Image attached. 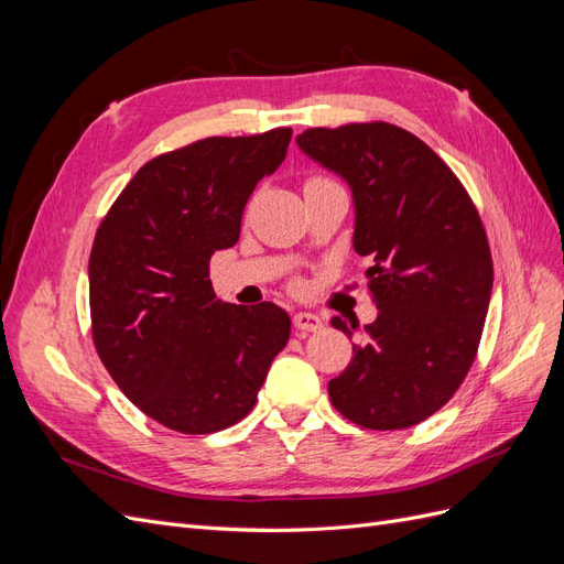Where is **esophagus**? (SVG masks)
<instances>
[{
	"label": "esophagus",
	"mask_w": 564,
	"mask_h": 564,
	"mask_svg": "<svg viewBox=\"0 0 564 564\" xmlns=\"http://www.w3.org/2000/svg\"><path fill=\"white\" fill-rule=\"evenodd\" d=\"M294 327L299 332H319L322 319L315 313H296L294 315Z\"/></svg>",
	"instance_id": "obj_1"
}]
</instances>
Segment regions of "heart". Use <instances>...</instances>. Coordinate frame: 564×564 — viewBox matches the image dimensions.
<instances>
[{
	"instance_id": "1",
	"label": "heart",
	"mask_w": 564,
	"mask_h": 564,
	"mask_svg": "<svg viewBox=\"0 0 564 564\" xmlns=\"http://www.w3.org/2000/svg\"><path fill=\"white\" fill-rule=\"evenodd\" d=\"M317 181H322V178H313V181H308V183H317Z\"/></svg>"
}]
</instances>
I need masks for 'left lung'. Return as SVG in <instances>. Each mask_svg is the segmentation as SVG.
<instances>
[{
	"instance_id": "obj_1",
	"label": "left lung",
	"mask_w": 564,
	"mask_h": 564,
	"mask_svg": "<svg viewBox=\"0 0 564 564\" xmlns=\"http://www.w3.org/2000/svg\"><path fill=\"white\" fill-rule=\"evenodd\" d=\"M296 143L348 183L379 308L329 400L362 429H409L452 400L480 346L494 282L482 220L452 169L400 127H319ZM332 327L352 336L340 317Z\"/></svg>"
}]
</instances>
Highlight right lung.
I'll return each instance as SVG.
<instances>
[{
	"mask_svg": "<svg viewBox=\"0 0 564 564\" xmlns=\"http://www.w3.org/2000/svg\"><path fill=\"white\" fill-rule=\"evenodd\" d=\"M292 129L212 135L143 164L89 256L94 346L124 395L166 429L207 435L245 419L292 319L280 305L218 301L209 261L240 240L256 183Z\"/></svg>",
	"mask_w": 564,
	"mask_h": 564,
	"instance_id": "obj_1",
	"label": "right lung"
}]
</instances>
